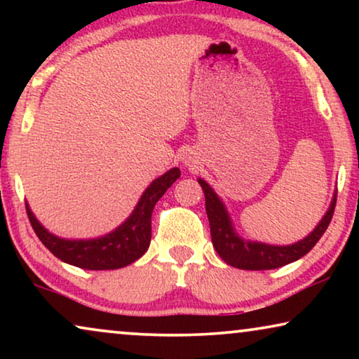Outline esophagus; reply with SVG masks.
<instances>
[{
  "instance_id": "1",
  "label": "esophagus",
  "mask_w": 359,
  "mask_h": 359,
  "mask_svg": "<svg viewBox=\"0 0 359 359\" xmlns=\"http://www.w3.org/2000/svg\"><path fill=\"white\" fill-rule=\"evenodd\" d=\"M183 161H184V165H188V166H193V165L198 163V158H196V155L193 154V151H189V154H186V155H184Z\"/></svg>"
}]
</instances>
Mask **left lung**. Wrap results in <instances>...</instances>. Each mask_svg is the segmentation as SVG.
Listing matches in <instances>:
<instances>
[{
	"label": "left lung",
	"instance_id": "left-lung-1",
	"mask_svg": "<svg viewBox=\"0 0 359 359\" xmlns=\"http://www.w3.org/2000/svg\"><path fill=\"white\" fill-rule=\"evenodd\" d=\"M201 188L205 196V212L210 224V237H212V245L219 257L224 259L230 266L240 269H250V271H262V269H274L281 268L284 264H289L296 259L302 258L313 248L333 217L337 204V194L333 198L330 208L327 214L313 229L311 235L301 242L287 245V247H274V245H266L259 242H245L233 232L232 222L225 210L222 201L217 198L212 188L205 183L204 180H199Z\"/></svg>",
	"mask_w": 359,
	"mask_h": 359
}]
</instances>
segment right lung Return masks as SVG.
I'll return each instance as SVG.
<instances>
[{
	"label": "right lung",
	"instance_id": "add662e5",
	"mask_svg": "<svg viewBox=\"0 0 359 359\" xmlns=\"http://www.w3.org/2000/svg\"><path fill=\"white\" fill-rule=\"evenodd\" d=\"M180 170L173 168L156 178L134 209V212L114 232L95 240H65L52 235L39 224L26 204V212L34 232L58 259L83 269H117L134 263L147 252L151 238V212L165 191L180 178Z\"/></svg>",
	"mask_w": 359,
	"mask_h": 359
}]
</instances>
